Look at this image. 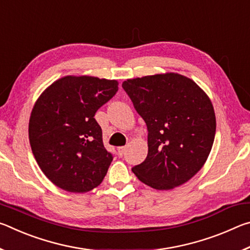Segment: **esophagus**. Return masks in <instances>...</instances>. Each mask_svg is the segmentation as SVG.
<instances>
[{
  "label": "esophagus",
  "mask_w": 250,
  "mask_h": 250,
  "mask_svg": "<svg viewBox=\"0 0 250 250\" xmlns=\"http://www.w3.org/2000/svg\"><path fill=\"white\" fill-rule=\"evenodd\" d=\"M125 149H126L125 146H118V152H119V154H120V155H122V154L125 153Z\"/></svg>",
  "instance_id": "esophagus-1"
}]
</instances>
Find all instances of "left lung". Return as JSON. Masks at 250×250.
Wrapping results in <instances>:
<instances>
[{
  "label": "left lung",
  "mask_w": 250,
  "mask_h": 250,
  "mask_svg": "<svg viewBox=\"0 0 250 250\" xmlns=\"http://www.w3.org/2000/svg\"><path fill=\"white\" fill-rule=\"evenodd\" d=\"M122 87L149 131L146 159L132 167L135 176L161 191L191 180L214 143L216 117L209 97L177 73L126 79Z\"/></svg>",
  "instance_id": "1"
}]
</instances>
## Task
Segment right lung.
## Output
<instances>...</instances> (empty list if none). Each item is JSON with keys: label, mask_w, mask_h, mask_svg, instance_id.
<instances>
[{"label": "right lung", "mask_w": 250, "mask_h": 250, "mask_svg": "<svg viewBox=\"0 0 250 250\" xmlns=\"http://www.w3.org/2000/svg\"><path fill=\"white\" fill-rule=\"evenodd\" d=\"M116 79L68 75L37 98L28 124L32 152L46 177L70 193L100 185L112 161L95 119L118 91Z\"/></svg>", "instance_id": "right-lung-1"}]
</instances>
